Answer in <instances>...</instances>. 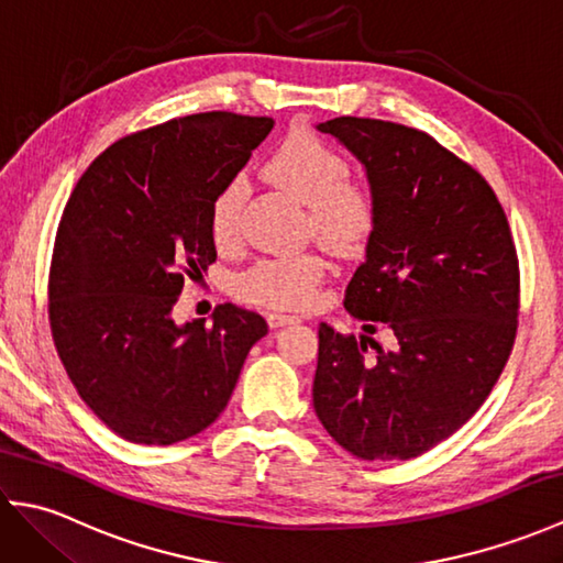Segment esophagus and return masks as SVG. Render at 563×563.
I'll return each mask as SVG.
<instances>
[{
  "label": "esophagus",
  "instance_id": "1",
  "mask_svg": "<svg viewBox=\"0 0 563 563\" xmlns=\"http://www.w3.org/2000/svg\"><path fill=\"white\" fill-rule=\"evenodd\" d=\"M266 319H268V327H271V329H280V327L297 324V317L280 314V312H268V314H266Z\"/></svg>",
  "mask_w": 563,
  "mask_h": 563
}]
</instances>
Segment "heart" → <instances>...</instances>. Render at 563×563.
<instances>
[{
    "label": "heart",
    "mask_w": 563,
    "mask_h": 563,
    "mask_svg": "<svg viewBox=\"0 0 563 563\" xmlns=\"http://www.w3.org/2000/svg\"><path fill=\"white\" fill-rule=\"evenodd\" d=\"M268 181L307 206L309 227L329 246L345 249L373 230L375 198L363 181L345 176V159L324 140L295 130L266 162ZM244 184L230 181L212 200L210 230L220 246L239 236V210ZM327 263L317 254H297L256 261L239 275L236 290L249 302L278 309H300L312 302Z\"/></svg>",
    "instance_id": "1"
}]
</instances>
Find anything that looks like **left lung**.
Here are the masks:
<instances>
[{
  "label": "left lung",
  "mask_w": 563,
  "mask_h": 563,
  "mask_svg": "<svg viewBox=\"0 0 563 563\" xmlns=\"http://www.w3.org/2000/svg\"><path fill=\"white\" fill-rule=\"evenodd\" d=\"M317 130L365 166L375 198L343 307L397 343L319 324L314 411L355 457L411 460L470 421L504 373L518 331L516 244L484 176L421 130L353 115Z\"/></svg>",
  "instance_id": "left-lung-1"
}]
</instances>
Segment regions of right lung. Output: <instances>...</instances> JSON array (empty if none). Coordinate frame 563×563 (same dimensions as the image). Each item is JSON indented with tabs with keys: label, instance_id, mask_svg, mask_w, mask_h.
I'll list each match as a JSON object with an SVG mask.
<instances>
[{
	"label": "right lung",
	"instance_id": "obj_1",
	"mask_svg": "<svg viewBox=\"0 0 563 563\" xmlns=\"http://www.w3.org/2000/svg\"><path fill=\"white\" fill-rule=\"evenodd\" d=\"M273 130L227 111L128 135L81 174L57 227L47 302L59 361L89 409L137 445L214 423L266 319L220 305L176 324L184 280L218 258L212 200Z\"/></svg>",
	"mask_w": 563,
	"mask_h": 563
}]
</instances>
